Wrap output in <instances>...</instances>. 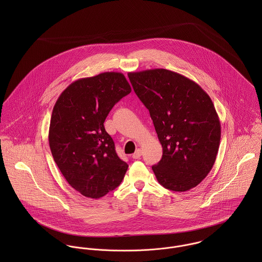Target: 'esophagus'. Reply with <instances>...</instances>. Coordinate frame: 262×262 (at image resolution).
<instances>
[{
  "label": "esophagus",
  "instance_id": "1",
  "mask_svg": "<svg viewBox=\"0 0 262 262\" xmlns=\"http://www.w3.org/2000/svg\"><path fill=\"white\" fill-rule=\"evenodd\" d=\"M141 155H142V150L138 149L136 150L135 152H134V154L132 155V157L134 158V159H138V158H140L141 157Z\"/></svg>",
  "mask_w": 262,
  "mask_h": 262
}]
</instances>
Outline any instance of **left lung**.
I'll use <instances>...</instances> for the list:
<instances>
[{
    "label": "left lung",
    "instance_id": "1",
    "mask_svg": "<svg viewBox=\"0 0 262 262\" xmlns=\"http://www.w3.org/2000/svg\"><path fill=\"white\" fill-rule=\"evenodd\" d=\"M149 110L162 158L152 166L158 183L173 191L196 187L211 171L221 124L209 95L185 75L154 69L128 74Z\"/></svg>",
    "mask_w": 262,
    "mask_h": 262
}]
</instances>
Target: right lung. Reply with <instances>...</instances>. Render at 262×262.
Instances as JSON below:
<instances>
[{"label": "right lung", "mask_w": 262, "mask_h": 262, "mask_svg": "<svg viewBox=\"0 0 262 262\" xmlns=\"http://www.w3.org/2000/svg\"><path fill=\"white\" fill-rule=\"evenodd\" d=\"M130 93L123 74L102 73L72 82L53 107L48 133L53 159L71 187L86 198L99 199L115 189L128 169L104 122Z\"/></svg>", "instance_id": "add662e5"}]
</instances>
